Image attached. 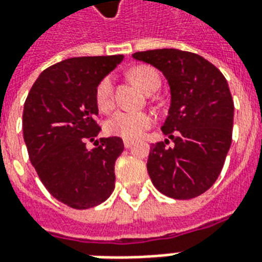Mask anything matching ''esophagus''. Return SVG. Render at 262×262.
<instances>
[{"label": "esophagus", "mask_w": 262, "mask_h": 262, "mask_svg": "<svg viewBox=\"0 0 262 262\" xmlns=\"http://www.w3.org/2000/svg\"><path fill=\"white\" fill-rule=\"evenodd\" d=\"M123 146H125V148H130L132 141L130 140H123Z\"/></svg>", "instance_id": "34e87169"}]
</instances>
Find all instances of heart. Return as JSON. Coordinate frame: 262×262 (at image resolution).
Returning <instances> with one entry per match:
<instances>
[{"label":"heart","mask_w":262,"mask_h":262,"mask_svg":"<svg viewBox=\"0 0 262 262\" xmlns=\"http://www.w3.org/2000/svg\"><path fill=\"white\" fill-rule=\"evenodd\" d=\"M130 77L141 90L147 92L154 82H160V75L156 69L150 67H137L132 69ZM96 101L102 112L111 111L114 108V80L111 76H105L98 83L96 89ZM154 118L148 112L116 111L105 122V130L112 135L135 140L144 133L152 125Z\"/></svg>","instance_id":"obj_1"}]
</instances>
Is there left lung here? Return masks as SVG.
Here are the masks:
<instances>
[{
    "label": "left lung",
    "instance_id": "obj_1",
    "mask_svg": "<svg viewBox=\"0 0 262 262\" xmlns=\"http://www.w3.org/2000/svg\"><path fill=\"white\" fill-rule=\"evenodd\" d=\"M137 61L160 69L170 87L162 133L169 140L151 146L147 170L162 194L189 200L214 185L232 143L233 100L225 76L194 52L175 48L135 52Z\"/></svg>",
    "mask_w": 262,
    "mask_h": 262
}]
</instances>
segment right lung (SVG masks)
Returning a JSON list of instances; mask_svg holds the SVG:
<instances>
[{
	"mask_svg": "<svg viewBox=\"0 0 262 262\" xmlns=\"http://www.w3.org/2000/svg\"><path fill=\"white\" fill-rule=\"evenodd\" d=\"M123 55L69 58L47 68L23 108V139L38 178L52 197L76 210L101 204L115 189L121 137L94 140L96 89ZM87 141L95 147L89 150Z\"/></svg>",
	"mask_w": 262,
	"mask_h": 262,
	"instance_id": "right-lung-1",
	"label": "right lung"
}]
</instances>
